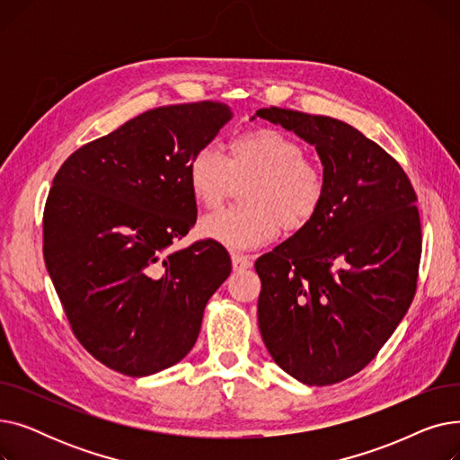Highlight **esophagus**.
<instances>
[{
  "instance_id": "34e87169",
  "label": "esophagus",
  "mask_w": 460,
  "mask_h": 460,
  "mask_svg": "<svg viewBox=\"0 0 460 460\" xmlns=\"http://www.w3.org/2000/svg\"><path fill=\"white\" fill-rule=\"evenodd\" d=\"M231 262L234 270H246L252 267V257L243 255V253H231Z\"/></svg>"
}]
</instances>
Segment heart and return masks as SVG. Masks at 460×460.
<instances>
[{"mask_svg":"<svg viewBox=\"0 0 460 460\" xmlns=\"http://www.w3.org/2000/svg\"><path fill=\"white\" fill-rule=\"evenodd\" d=\"M191 198L207 210L220 207L236 182H248L244 203L207 216L203 238L231 250H252L272 243L281 227L304 229L317 216L326 193L323 169L305 158L300 141L278 128H253L234 136L227 158L214 145H203L188 162Z\"/></svg>","mask_w":460,"mask_h":460,"instance_id":"obj_1","label":"heart"}]
</instances>
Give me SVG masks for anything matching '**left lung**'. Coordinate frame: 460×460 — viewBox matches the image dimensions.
<instances>
[{
    "instance_id": "8db88e82",
    "label": "left lung",
    "mask_w": 460,
    "mask_h": 460,
    "mask_svg": "<svg viewBox=\"0 0 460 460\" xmlns=\"http://www.w3.org/2000/svg\"><path fill=\"white\" fill-rule=\"evenodd\" d=\"M255 115L313 145L326 179L317 216L255 261L259 330L285 373L330 385L364 369L412 304L418 198L402 167L343 120L274 106Z\"/></svg>"
}]
</instances>
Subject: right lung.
<instances>
[{"label": "right lung", "mask_w": 460, "mask_h": 460, "mask_svg": "<svg viewBox=\"0 0 460 460\" xmlns=\"http://www.w3.org/2000/svg\"><path fill=\"white\" fill-rule=\"evenodd\" d=\"M233 117L220 102L145 111L72 153L44 207V262L72 332L106 367L149 376L196 345L231 274L212 240L172 250L198 220L188 162Z\"/></svg>", "instance_id": "obj_1"}]
</instances>
